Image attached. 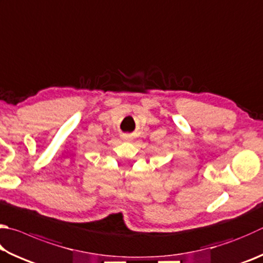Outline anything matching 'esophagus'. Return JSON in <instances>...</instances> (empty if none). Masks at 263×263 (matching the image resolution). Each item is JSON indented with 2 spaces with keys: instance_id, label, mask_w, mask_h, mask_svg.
Masks as SVG:
<instances>
[{
  "instance_id": "34e87169",
  "label": "esophagus",
  "mask_w": 263,
  "mask_h": 263,
  "mask_svg": "<svg viewBox=\"0 0 263 263\" xmlns=\"http://www.w3.org/2000/svg\"><path fill=\"white\" fill-rule=\"evenodd\" d=\"M123 139H124V140H128V139H130V137H128V136H124Z\"/></svg>"
}]
</instances>
